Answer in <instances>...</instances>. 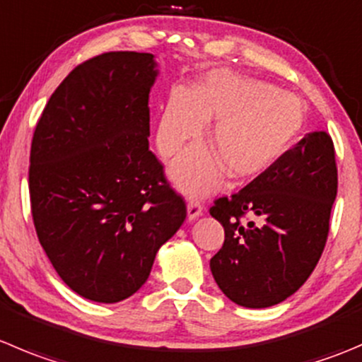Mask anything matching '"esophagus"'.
Segmentation results:
<instances>
[{
  "instance_id": "esophagus-1",
  "label": "esophagus",
  "mask_w": 362,
  "mask_h": 362,
  "mask_svg": "<svg viewBox=\"0 0 362 362\" xmlns=\"http://www.w3.org/2000/svg\"><path fill=\"white\" fill-rule=\"evenodd\" d=\"M203 214V203L199 199H189L187 203V217L189 221H194Z\"/></svg>"
}]
</instances>
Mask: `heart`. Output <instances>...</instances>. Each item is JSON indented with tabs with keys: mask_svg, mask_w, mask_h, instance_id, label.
<instances>
[{
	"mask_svg": "<svg viewBox=\"0 0 362 362\" xmlns=\"http://www.w3.org/2000/svg\"><path fill=\"white\" fill-rule=\"evenodd\" d=\"M212 118L206 141L216 157L194 146L173 164V178L189 192L210 191L224 171L230 180H247L269 170L299 136L304 110L296 97L269 84L214 72L168 100L157 132L160 156H175Z\"/></svg>",
	"mask_w": 362,
	"mask_h": 362,
	"instance_id": "heart-1",
	"label": "heart"
}]
</instances>
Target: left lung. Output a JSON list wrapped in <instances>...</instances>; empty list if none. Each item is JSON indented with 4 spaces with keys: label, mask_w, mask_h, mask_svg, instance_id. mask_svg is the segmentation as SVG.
Listing matches in <instances>:
<instances>
[{
    "label": "left lung",
    "mask_w": 362,
    "mask_h": 362,
    "mask_svg": "<svg viewBox=\"0 0 362 362\" xmlns=\"http://www.w3.org/2000/svg\"><path fill=\"white\" fill-rule=\"evenodd\" d=\"M336 192L334 143L315 131L240 191L214 199L224 242L210 270L224 296L269 308L296 293L324 252Z\"/></svg>",
    "instance_id": "obj_1"
}]
</instances>
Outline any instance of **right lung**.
Segmentation results:
<instances>
[{"instance_id":"add662e5","label":"right lung","mask_w":362,"mask_h":362,"mask_svg":"<svg viewBox=\"0 0 362 362\" xmlns=\"http://www.w3.org/2000/svg\"><path fill=\"white\" fill-rule=\"evenodd\" d=\"M153 54L111 51L79 63L45 104L31 139V217L66 286L118 303L148 279L185 221L184 198L148 150Z\"/></svg>"}]
</instances>
